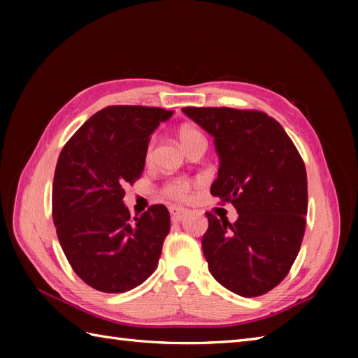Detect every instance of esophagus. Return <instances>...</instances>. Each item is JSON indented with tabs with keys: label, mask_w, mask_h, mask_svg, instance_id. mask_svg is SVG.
I'll return each mask as SVG.
<instances>
[{
	"label": "esophagus",
	"mask_w": 358,
	"mask_h": 358,
	"mask_svg": "<svg viewBox=\"0 0 358 358\" xmlns=\"http://www.w3.org/2000/svg\"><path fill=\"white\" fill-rule=\"evenodd\" d=\"M171 212V217H172V222H183L186 218V215L189 214V210L185 208H180V206H172L169 209Z\"/></svg>",
	"instance_id": "esophagus-1"
}]
</instances>
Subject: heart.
<instances>
[{
	"label": "heart",
	"instance_id": "1",
	"mask_svg": "<svg viewBox=\"0 0 358 358\" xmlns=\"http://www.w3.org/2000/svg\"><path fill=\"white\" fill-rule=\"evenodd\" d=\"M180 141L183 144V148L187 150L189 148H192L194 144L196 143H206L204 140L203 134L199 131V129H195L192 126H185L180 129ZM152 150H154V141L149 144V149H148V159L152 157ZM189 192V185L183 180H177V181H172L171 185L166 186V194L175 196V199H185L186 194Z\"/></svg>",
	"mask_w": 358,
	"mask_h": 358
}]
</instances>
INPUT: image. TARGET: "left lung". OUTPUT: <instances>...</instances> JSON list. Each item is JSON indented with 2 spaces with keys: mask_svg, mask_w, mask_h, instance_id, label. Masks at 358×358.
Returning <instances> with one entry per match:
<instances>
[{
  "mask_svg": "<svg viewBox=\"0 0 358 358\" xmlns=\"http://www.w3.org/2000/svg\"><path fill=\"white\" fill-rule=\"evenodd\" d=\"M214 136L220 159L210 194L231 201L235 223L206 212L201 248L220 285L241 296L263 295L283 280L299 254L308 214L305 163L278 121L258 110L183 108Z\"/></svg>",
  "mask_w": 358,
  "mask_h": 358,
  "instance_id": "left-lung-1",
  "label": "left lung"
}]
</instances>
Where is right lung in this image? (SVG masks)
<instances>
[{"instance_id": "1", "label": "right lung", "mask_w": 358, "mask_h": 358, "mask_svg": "<svg viewBox=\"0 0 358 358\" xmlns=\"http://www.w3.org/2000/svg\"><path fill=\"white\" fill-rule=\"evenodd\" d=\"M172 113L108 106L73 134L58 157L53 224L72 269L96 291H131L157 269L171 229L169 210L154 204L131 218L123 187L141 177L150 134Z\"/></svg>"}]
</instances>
